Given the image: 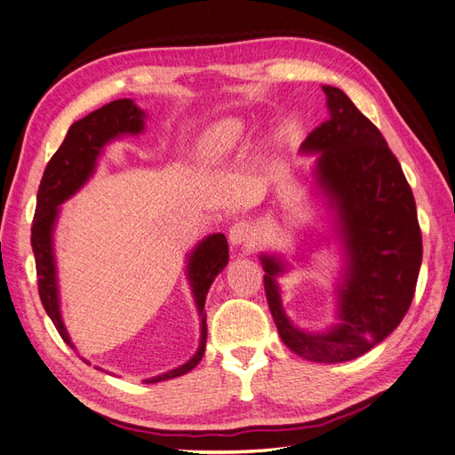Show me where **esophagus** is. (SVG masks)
Masks as SVG:
<instances>
[{"mask_svg": "<svg viewBox=\"0 0 455 455\" xmlns=\"http://www.w3.org/2000/svg\"><path fill=\"white\" fill-rule=\"evenodd\" d=\"M228 240L233 246L250 248L256 240V230L248 220H236L235 225L228 228Z\"/></svg>", "mask_w": 455, "mask_h": 455, "instance_id": "1", "label": "esophagus"}]
</instances>
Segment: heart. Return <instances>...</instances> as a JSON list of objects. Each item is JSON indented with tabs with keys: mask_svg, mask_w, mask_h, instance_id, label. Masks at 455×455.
Here are the masks:
<instances>
[{
	"mask_svg": "<svg viewBox=\"0 0 455 455\" xmlns=\"http://www.w3.org/2000/svg\"><path fill=\"white\" fill-rule=\"evenodd\" d=\"M244 137V123L240 119H220L212 123L211 127L203 132L197 144V158L205 166H215V164L225 162L233 156L238 148L240 140Z\"/></svg>",
	"mask_w": 455,
	"mask_h": 455,
	"instance_id": "1",
	"label": "heart"
}]
</instances>
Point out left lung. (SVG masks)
I'll use <instances>...</instances> for the list:
<instances>
[{
    "instance_id": "1",
    "label": "left lung",
    "mask_w": 455,
    "mask_h": 455,
    "mask_svg": "<svg viewBox=\"0 0 455 455\" xmlns=\"http://www.w3.org/2000/svg\"><path fill=\"white\" fill-rule=\"evenodd\" d=\"M323 92L328 121L299 152L315 156V191L331 215L328 236L318 246L338 256L334 323L323 331L295 324L277 282L293 269L291 259L279 252L258 258L283 344L308 362L340 363L363 355L401 324L417 287L422 236L412 191L383 134L342 90L323 85Z\"/></svg>"
}]
</instances>
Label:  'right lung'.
Returning <instances> with one entry per match:
<instances>
[{
	"instance_id": "right-lung-1",
	"label": "right lung",
	"mask_w": 455,
	"mask_h": 455,
	"mask_svg": "<svg viewBox=\"0 0 455 455\" xmlns=\"http://www.w3.org/2000/svg\"><path fill=\"white\" fill-rule=\"evenodd\" d=\"M147 111L140 109L132 100H117L90 113L88 117L76 121L70 131H68L62 147L56 150L51 162H48L41 186H38L31 235L38 277V295H41L44 311L51 316L56 331L60 332L62 340L74 352H78V347H76L70 334H68L62 318L60 283H58L54 250V230L58 217H60V207L62 203L74 197L92 180L105 148L111 142L121 140L123 137H139L147 129ZM227 264L228 244L227 236L220 233H212L199 240L193 250L186 254V277L199 315V346L186 363L160 375L147 377L142 383H160L186 375L201 362L207 344V315L203 313V308H205V299L211 283L215 282V277L227 267ZM80 357L90 365V360H85L84 355ZM98 370L105 371L103 367H98Z\"/></svg>"
}]
</instances>
